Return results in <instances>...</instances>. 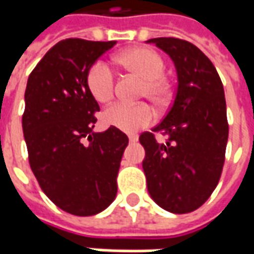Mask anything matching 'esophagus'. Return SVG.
Returning <instances> with one entry per match:
<instances>
[{
    "label": "esophagus",
    "instance_id": "34e87169",
    "mask_svg": "<svg viewBox=\"0 0 254 254\" xmlns=\"http://www.w3.org/2000/svg\"><path fill=\"white\" fill-rule=\"evenodd\" d=\"M128 140H130V142H135L137 140H138V137H137V135H130V137H128Z\"/></svg>",
    "mask_w": 254,
    "mask_h": 254
}]
</instances>
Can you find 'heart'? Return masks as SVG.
<instances>
[{
  "mask_svg": "<svg viewBox=\"0 0 254 254\" xmlns=\"http://www.w3.org/2000/svg\"><path fill=\"white\" fill-rule=\"evenodd\" d=\"M114 62L127 72L140 76L142 84L140 97H147L161 107L171 96V82L165 76V61L157 51L147 46H135L114 58ZM86 87L99 103L109 102L114 94V74L104 62L93 64L86 73ZM102 120L109 127L134 132L152 122V112L147 104L114 103L102 113Z\"/></svg>",
  "mask_w": 254,
  "mask_h": 254,
  "instance_id": "obj_1",
  "label": "heart"
}]
</instances>
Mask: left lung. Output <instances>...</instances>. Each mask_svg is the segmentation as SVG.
<instances>
[{
    "instance_id": "8db88e82",
    "label": "left lung",
    "mask_w": 254,
    "mask_h": 254,
    "mask_svg": "<svg viewBox=\"0 0 254 254\" xmlns=\"http://www.w3.org/2000/svg\"><path fill=\"white\" fill-rule=\"evenodd\" d=\"M172 59L178 87L165 119L142 132V170L154 202L172 213L202 206L219 182L229 135L223 84L213 64L195 45L178 38H154Z\"/></svg>"
}]
</instances>
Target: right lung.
<instances>
[{"label":"right lung","mask_w":254,"mask_h":254,"mask_svg":"<svg viewBox=\"0 0 254 254\" xmlns=\"http://www.w3.org/2000/svg\"><path fill=\"white\" fill-rule=\"evenodd\" d=\"M116 41L69 38L51 48L28 77L22 130L29 165L45 195L76 216L104 210L117 195L128 137L116 127L94 132L100 107L86 73Z\"/></svg>","instance_id":"right-lung-1"}]
</instances>
